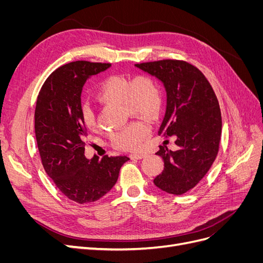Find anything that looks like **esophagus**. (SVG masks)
Returning a JSON list of instances; mask_svg holds the SVG:
<instances>
[{
    "label": "esophagus",
    "instance_id": "esophagus-1",
    "mask_svg": "<svg viewBox=\"0 0 263 263\" xmlns=\"http://www.w3.org/2000/svg\"><path fill=\"white\" fill-rule=\"evenodd\" d=\"M129 157H130V159H142L146 157V155L145 154H133Z\"/></svg>",
    "mask_w": 263,
    "mask_h": 263
}]
</instances>
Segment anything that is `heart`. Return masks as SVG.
Wrapping results in <instances>:
<instances>
[{
    "label": "heart",
    "mask_w": 263,
    "mask_h": 263,
    "mask_svg": "<svg viewBox=\"0 0 263 263\" xmlns=\"http://www.w3.org/2000/svg\"><path fill=\"white\" fill-rule=\"evenodd\" d=\"M97 99L102 103L123 106L129 115L146 119L157 118L162 107L160 86L148 76H138L134 80L122 76L110 77L101 83ZM82 116L87 128H93L95 116L87 105L82 107ZM148 133L149 125L146 122H134L114 133L110 141L118 149L135 150L139 148Z\"/></svg>",
    "instance_id": "heart-1"
}]
</instances>
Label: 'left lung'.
Segmentation results:
<instances>
[{"label": "left lung", "instance_id": "1", "mask_svg": "<svg viewBox=\"0 0 263 263\" xmlns=\"http://www.w3.org/2000/svg\"><path fill=\"white\" fill-rule=\"evenodd\" d=\"M135 67L163 83L166 108L158 133L176 136L178 146L176 151L160 146L156 155L163 159L164 169L154 183L169 194H184L204 178L217 156L221 135L217 98L205 76L185 61L168 59Z\"/></svg>", "mask_w": 263, "mask_h": 263}]
</instances>
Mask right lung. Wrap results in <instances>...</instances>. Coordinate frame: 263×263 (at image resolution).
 <instances>
[{"label": "right lung", "instance_id": "right-lung-1", "mask_svg": "<svg viewBox=\"0 0 263 263\" xmlns=\"http://www.w3.org/2000/svg\"><path fill=\"white\" fill-rule=\"evenodd\" d=\"M109 63L74 61L58 68L45 81L35 109V134L44 169L62 194L79 204L100 200L118 179L128 157L84 156L86 127L81 93L90 77Z\"/></svg>", "mask_w": 263, "mask_h": 263}]
</instances>
